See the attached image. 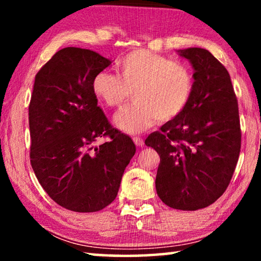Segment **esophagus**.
I'll return each mask as SVG.
<instances>
[{"mask_svg":"<svg viewBox=\"0 0 261 261\" xmlns=\"http://www.w3.org/2000/svg\"><path fill=\"white\" fill-rule=\"evenodd\" d=\"M134 143L137 145V146L143 147L144 146V140L140 138V137H134Z\"/></svg>","mask_w":261,"mask_h":261,"instance_id":"34e87169","label":"esophagus"}]
</instances>
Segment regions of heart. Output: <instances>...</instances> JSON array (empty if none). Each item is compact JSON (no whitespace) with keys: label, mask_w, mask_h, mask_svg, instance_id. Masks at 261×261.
Here are the masks:
<instances>
[{"label":"heart","mask_w":261,"mask_h":261,"mask_svg":"<svg viewBox=\"0 0 261 261\" xmlns=\"http://www.w3.org/2000/svg\"><path fill=\"white\" fill-rule=\"evenodd\" d=\"M118 77L99 72L92 90L109 108L120 107L130 99L135 103L115 116V124L126 134H140L156 121L174 120L184 112L193 94V73L187 64L147 49L126 54L116 65Z\"/></svg>","instance_id":"heart-1"}]
</instances>
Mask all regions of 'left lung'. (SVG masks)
<instances>
[{
  "label": "left lung",
  "instance_id": "1",
  "mask_svg": "<svg viewBox=\"0 0 261 261\" xmlns=\"http://www.w3.org/2000/svg\"><path fill=\"white\" fill-rule=\"evenodd\" d=\"M192 64L194 88L184 112L149 135L160 155L158 196L175 210L197 211L222 196L241 152V124L230 76L208 50H177Z\"/></svg>",
  "mask_w": 261,
  "mask_h": 261
}]
</instances>
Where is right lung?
<instances>
[{"label":"right lung","instance_id":"1","mask_svg":"<svg viewBox=\"0 0 261 261\" xmlns=\"http://www.w3.org/2000/svg\"><path fill=\"white\" fill-rule=\"evenodd\" d=\"M112 61L67 47L39 70L29 107L30 159L39 183L64 208L91 213L112 204L136 153L129 136L110 125L92 82ZM102 136L110 140L91 146Z\"/></svg>","mask_w":261,"mask_h":261}]
</instances>
